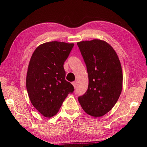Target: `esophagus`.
Wrapping results in <instances>:
<instances>
[{
	"label": "esophagus",
	"instance_id": "34e87169",
	"mask_svg": "<svg viewBox=\"0 0 147 147\" xmlns=\"http://www.w3.org/2000/svg\"><path fill=\"white\" fill-rule=\"evenodd\" d=\"M72 84H73L74 88H76V87L77 86V82H74L72 83Z\"/></svg>",
	"mask_w": 147,
	"mask_h": 147
}]
</instances>
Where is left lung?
Masks as SVG:
<instances>
[{"label": "left lung", "mask_w": 147, "mask_h": 147, "mask_svg": "<svg viewBox=\"0 0 147 147\" xmlns=\"http://www.w3.org/2000/svg\"><path fill=\"white\" fill-rule=\"evenodd\" d=\"M88 74V87L78 101L86 114L102 117L113 108L123 88V71L116 52L107 42L93 39L77 43Z\"/></svg>", "instance_id": "obj_1"}]
</instances>
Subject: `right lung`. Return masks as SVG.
<instances>
[{
  "label": "right lung",
  "instance_id": "right-lung-1",
  "mask_svg": "<svg viewBox=\"0 0 147 147\" xmlns=\"http://www.w3.org/2000/svg\"><path fill=\"white\" fill-rule=\"evenodd\" d=\"M74 43L57 41L40 45L34 51L28 67L26 85L33 107L45 117L59 112L74 87L65 80L64 62Z\"/></svg>",
  "mask_w": 147,
  "mask_h": 147
}]
</instances>
